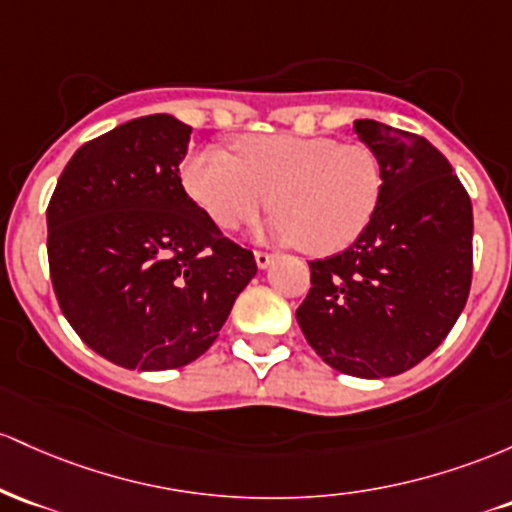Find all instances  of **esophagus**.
<instances>
[{"label": "esophagus", "instance_id": "esophagus-1", "mask_svg": "<svg viewBox=\"0 0 512 512\" xmlns=\"http://www.w3.org/2000/svg\"><path fill=\"white\" fill-rule=\"evenodd\" d=\"M254 258H256V266L258 268H268L273 263V254H268V251H256L254 254Z\"/></svg>", "mask_w": 512, "mask_h": 512}]
</instances>
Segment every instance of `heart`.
<instances>
[{
    "label": "heart",
    "instance_id": "1",
    "mask_svg": "<svg viewBox=\"0 0 512 512\" xmlns=\"http://www.w3.org/2000/svg\"><path fill=\"white\" fill-rule=\"evenodd\" d=\"M237 157L222 147L181 166L186 193L222 229H237L273 205L268 234L280 244L331 256L355 244L382 203L384 166L367 145L333 137L244 135Z\"/></svg>",
    "mask_w": 512,
    "mask_h": 512
}]
</instances>
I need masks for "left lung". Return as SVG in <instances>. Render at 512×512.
Masks as SVG:
<instances>
[{"label": "left lung", "mask_w": 512, "mask_h": 512, "mask_svg": "<svg viewBox=\"0 0 512 512\" xmlns=\"http://www.w3.org/2000/svg\"><path fill=\"white\" fill-rule=\"evenodd\" d=\"M384 166L382 203L363 237L309 261L297 307L307 343L343 375L394 377L445 341L472 287V200L426 137L355 120Z\"/></svg>", "instance_id": "8db88e82"}]
</instances>
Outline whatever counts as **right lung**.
<instances>
[{"mask_svg": "<svg viewBox=\"0 0 512 512\" xmlns=\"http://www.w3.org/2000/svg\"><path fill=\"white\" fill-rule=\"evenodd\" d=\"M191 128L154 113L74 152L48 205L50 280L101 358L171 370L215 343L256 261L183 191Z\"/></svg>", "mask_w": 512, "mask_h": 512, "instance_id": "right-lung-1", "label": "right lung"}]
</instances>
